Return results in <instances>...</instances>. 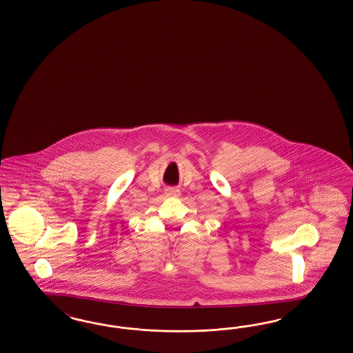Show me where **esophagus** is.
<instances>
[{"mask_svg":"<svg viewBox=\"0 0 353 353\" xmlns=\"http://www.w3.org/2000/svg\"><path fill=\"white\" fill-rule=\"evenodd\" d=\"M165 194L168 196H179L180 195V190L176 189V188H168V189H165Z\"/></svg>","mask_w":353,"mask_h":353,"instance_id":"esophagus-1","label":"esophagus"}]
</instances>
